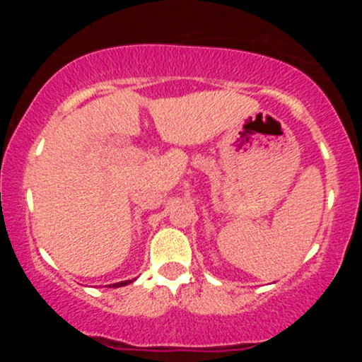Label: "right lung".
<instances>
[{"mask_svg": "<svg viewBox=\"0 0 362 362\" xmlns=\"http://www.w3.org/2000/svg\"><path fill=\"white\" fill-rule=\"evenodd\" d=\"M129 282H132V281H122V282H117V284H112V286H115V288H120V286H126V284H129Z\"/></svg>", "mask_w": 362, "mask_h": 362, "instance_id": "add662e5", "label": "right lung"}]
</instances>
